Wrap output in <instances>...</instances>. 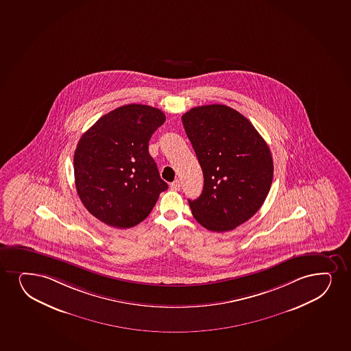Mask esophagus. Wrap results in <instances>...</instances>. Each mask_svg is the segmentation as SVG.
<instances>
[{
	"instance_id": "obj_1",
	"label": "esophagus",
	"mask_w": 351,
	"mask_h": 351,
	"mask_svg": "<svg viewBox=\"0 0 351 351\" xmlns=\"http://www.w3.org/2000/svg\"><path fill=\"white\" fill-rule=\"evenodd\" d=\"M170 188L173 190H180V188H181V183H180L178 180H175V181L170 184Z\"/></svg>"
}]
</instances>
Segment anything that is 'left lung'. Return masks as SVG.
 <instances>
[{
  "instance_id": "8db88e82",
  "label": "left lung",
  "mask_w": 351,
  "mask_h": 351,
  "mask_svg": "<svg viewBox=\"0 0 351 351\" xmlns=\"http://www.w3.org/2000/svg\"><path fill=\"white\" fill-rule=\"evenodd\" d=\"M182 122L204 178L202 194L188 201L193 216L208 230H232L268 196L270 149L250 121L224 104L193 108Z\"/></svg>"
}]
</instances>
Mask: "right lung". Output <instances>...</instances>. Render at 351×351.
<instances>
[{
	"label": "right lung",
	"instance_id": "1",
	"mask_svg": "<svg viewBox=\"0 0 351 351\" xmlns=\"http://www.w3.org/2000/svg\"><path fill=\"white\" fill-rule=\"evenodd\" d=\"M165 115L157 108L127 104L102 116L80 138L74 154L80 199L101 222L132 228L168 189L149 154V140Z\"/></svg>",
	"mask_w": 351,
	"mask_h": 351
}]
</instances>
